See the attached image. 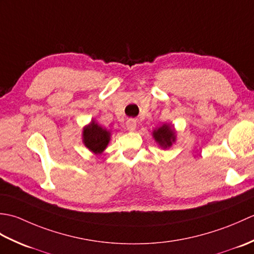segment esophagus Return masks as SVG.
<instances>
[{
	"label": "esophagus",
	"mask_w": 254,
	"mask_h": 254,
	"mask_svg": "<svg viewBox=\"0 0 254 254\" xmlns=\"http://www.w3.org/2000/svg\"><path fill=\"white\" fill-rule=\"evenodd\" d=\"M136 120H134V119H128V120L127 121V127L128 131H135L136 128Z\"/></svg>",
	"instance_id": "obj_1"
}]
</instances>
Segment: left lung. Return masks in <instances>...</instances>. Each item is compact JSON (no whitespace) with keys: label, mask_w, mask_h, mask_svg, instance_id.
<instances>
[{"label":"left lung","mask_w":254,"mask_h":254,"mask_svg":"<svg viewBox=\"0 0 254 254\" xmlns=\"http://www.w3.org/2000/svg\"><path fill=\"white\" fill-rule=\"evenodd\" d=\"M153 138L155 142L158 144V146L163 149L170 148L172 144L176 143L177 135H176V128L170 123H165L159 127L154 128L152 132Z\"/></svg>","instance_id":"8db88e82"}]
</instances>
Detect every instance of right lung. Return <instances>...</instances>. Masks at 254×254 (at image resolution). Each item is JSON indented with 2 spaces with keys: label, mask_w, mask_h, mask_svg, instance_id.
Masks as SVG:
<instances>
[{
  "label": "right lung",
  "mask_w": 254,
  "mask_h": 254,
  "mask_svg": "<svg viewBox=\"0 0 254 254\" xmlns=\"http://www.w3.org/2000/svg\"><path fill=\"white\" fill-rule=\"evenodd\" d=\"M111 139V132L102 127L96 120L91 121L83 127L82 141L86 148L95 155H100L107 148Z\"/></svg>",
  "instance_id": "add662e5"
}]
</instances>
